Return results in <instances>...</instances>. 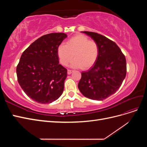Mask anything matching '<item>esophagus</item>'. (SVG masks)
I'll return each instance as SVG.
<instances>
[{
  "label": "esophagus",
  "instance_id": "1",
  "mask_svg": "<svg viewBox=\"0 0 147 147\" xmlns=\"http://www.w3.org/2000/svg\"><path fill=\"white\" fill-rule=\"evenodd\" d=\"M72 72H73V70H67V74L68 75H70Z\"/></svg>",
  "mask_w": 147,
  "mask_h": 147
}]
</instances>
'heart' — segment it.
Segmentation results:
<instances>
[{"label": "heart", "instance_id": "1", "mask_svg": "<svg viewBox=\"0 0 147 147\" xmlns=\"http://www.w3.org/2000/svg\"><path fill=\"white\" fill-rule=\"evenodd\" d=\"M99 53V46L94 40H90L85 35L77 34L69 38L65 44L62 43L57 48V55L60 63L67 65L75 59L71 67L86 70L94 65Z\"/></svg>", "mask_w": 147, "mask_h": 147}]
</instances>
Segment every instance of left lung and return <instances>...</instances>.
<instances>
[{
  "label": "left lung",
  "mask_w": 147,
  "mask_h": 147,
  "mask_svg": "<svg viewBox=\"0 0 147 147\" xmlns=\"http://www.w3.org/2000/svg\"><path fill=\"white\" fill-rule=\"evenodd\" d=\"M95 41L99 53L94 65L82 72L78 87L87 98L102 100L113 94L126 75L125 56L114 42L96 32L82 31Z\"/></svg>",
  "instance_id": "left-lung-1"
}]
</instances>
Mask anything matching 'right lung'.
Instances as JSON below:
<instances>
[{"mask_svg": "<svg viewBox=\"0 0 147 147\" xmlns=\"http://www.w3.org/2000/svg\"><path fill=\"white\" fill-rule=\"evenodd\" d=\"M67 37L51 33L38 38L22 54L16 67L21 88L40 104L55 101L63 94L67 70L59 64L57 48Z\"/></svg>", "mask_w": 147, "mask_h": 147, "instance_id": "1", "label": "right lung"}]
</instances>
